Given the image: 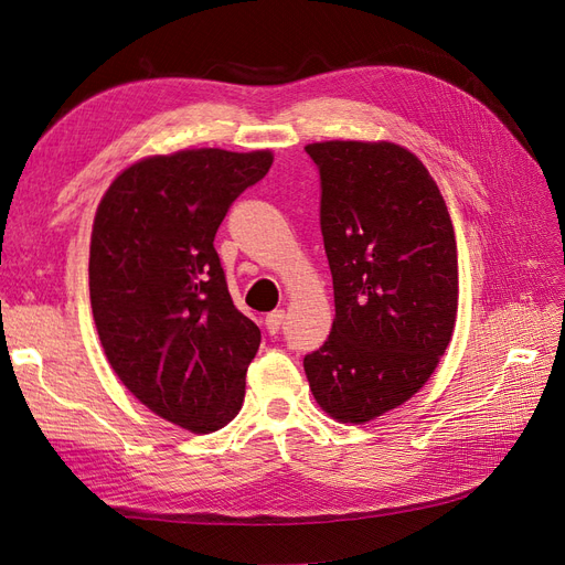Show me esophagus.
Listing matches in <instances>:
<instances>
[{
    "mask_svg": "<svg viewBox=\"0 0 565 565\" xmlns=\"http://www.w3.org/2000/svg\"><path fill=\"white\" fill-rule=\"evenodd\" d=\"M282 322H285V310H274V313H268L266 320H264L266 332H268V334H278Z\"/></svg>",
    "mask_w": 565,
    "mask_h": 565,
    "instance_id": "obj_1",
    "label": "esophagus"
}]
</instances>
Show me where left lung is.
<instances>
[{
  "label": "left lung",
  "mask_w": 565,
  "mask_h": 565,
  "mask_svg": "<svg viewBox=\"0 0 565 565\" xmlns=\"http://www.w3.org/2000/svg\"><path fill=\"white\" fill-rule=\"evenodd\" d=\"M306 151L320 168L337 316L303 372L327 416L362 425L412 399L451 343L456 233L433 174L406 147L329 140Z\"/></svg>",
  "instance_id": "obj_1"
}]
</instances>
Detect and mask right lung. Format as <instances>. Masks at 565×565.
Returning <instances> with one entry per match:
<instances>
[{
	"label": "right lung",
	"instance_id": "obj_1",
	"mask_svg": "<svg viewBox=\"0 0 565 565\" xmlns=\"http://www.w3.org/2000/svg\"><path fill=\"white\" fill-rule=\"evenodd\" d=\"M270 163V149L153 153L116 174L95 210L88 287L107 362L149 412L193 435L236 418L259 350L212 243Z\"/></svg>",
	"mask_w": 565,
	"mask_h": 565
}]
</instances>
